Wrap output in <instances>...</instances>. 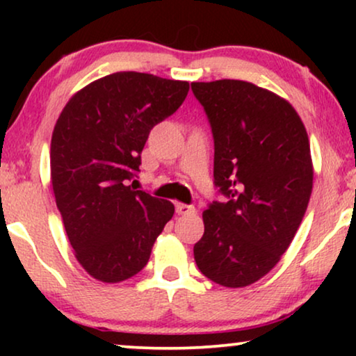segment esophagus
<instances>
[{
	"instance_id": "obj_1",
	"label": "esophagus",
	"mask_w": 356,
	"mask_h": 356,
	"mask_svg": "<svg viewBox=\"0 0 356 356\" xmlns=\"http://www.w3.org/2000/svg\"><path fill=\"white\" fill-rule=\"evenodd\" d=\"M196 212V207L194 206H188V204L183 202H177V213L179 216H189V213Z\"/></svg>"
}]
</instances>
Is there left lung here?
I'll return each instance as SVG.
<instances>
[{"label":"left lung","mask_w":356,"mask_h":356,"mask_svg":"<svg viewBox=\"0 0 356 356\" xmlns=\"http://www.w3.org/2000/svg\"><path fill=\"white\" fill-rule=\"evenodd\" d=\"M213 134V178L228 201L202 212L194 259L207 279L243 289L274 269L313 191L309 139L289 100L246 81L191 82Z\"/></svg>","instance_id":"left-lung-1"}]
</instances>
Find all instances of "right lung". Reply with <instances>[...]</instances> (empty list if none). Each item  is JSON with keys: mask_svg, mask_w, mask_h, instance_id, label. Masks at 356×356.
Listing matches in <instances>:
<instances>
[{"mask_svg": "<svg viewBox=\"0 0 356 356\" xmlns=\"http://www.w3.org/2000/svg\"><path fill=\"white\" fill-rule=\"evenodd\" d=\"M189 82L136 71L100 77L71 97L51 136L50 173L74 256L104 284L138 274L165 223L170 201L134 191L150 129L186 99Z\"/></svg>", "mask_w": 356, "mask_h": 356, "instance_id": "obj_1", "label": "right lung"}]
</instances>
